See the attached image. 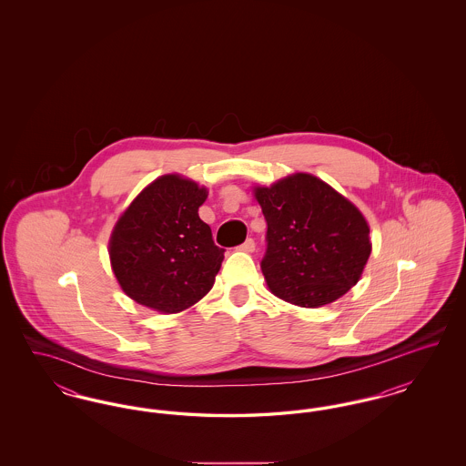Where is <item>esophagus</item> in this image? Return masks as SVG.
I'll list each match as a JSON object with an SVG mask.
<instances>
[{"instance_id":"obj_1","label":"esophagus","mask_w":466,"mask_h":466,"mask_svg":"<svg viewBox=\"0 0 466 466\" xmlns=\"http://www.w3.org/2000/svg\"><path fill=\"white\" fill-rule=\"evenodd\" d=\"M239 249L246 251V253H253V251H255V241H253V239H246V241L239 246Z\"/></svg>"}]
</instances>
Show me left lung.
Returning <instances> with one entry per match:
<instances>
[{"mask_svg": "<svg viewBox=\"0 0 466 466\" xmlns=\"http://www.w3.org/2000/svg\"><path fill=\"white\" fill-rule=\"evenodd\" d=\"M253 192L267 222L260 267L276 297L319 308L355 287L372 243L369 223L353 202L308 173Z\"/></svg>", "mask_w": 466, "mask_h": 466, "instance_id": "8db88e82", "label": "left lung"}]
</instances>
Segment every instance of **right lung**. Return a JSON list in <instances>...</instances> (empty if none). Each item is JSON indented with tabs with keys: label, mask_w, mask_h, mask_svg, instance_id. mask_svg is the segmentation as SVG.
Returning a JSON list of instances; mask_svg holds the SVG:
<instances>
[{
	"label": "right lung",
	"mask_w": 466,
	"mask_h": 466,
	"mask_svg": "<svg viewBox=\"0 0 466 466\" xmlns=\"http://www.w3.org/2000/svg\"><path fill=\"white\" fill-rule=\"evenodd\" d=\"M208 190L179 175L157 177L131 202L110 238L111 268L137 304L173 314L213 289L223 248L199 218Z\"/></svg>",
	"instance_id": "add662e5"
}]
</instances>
